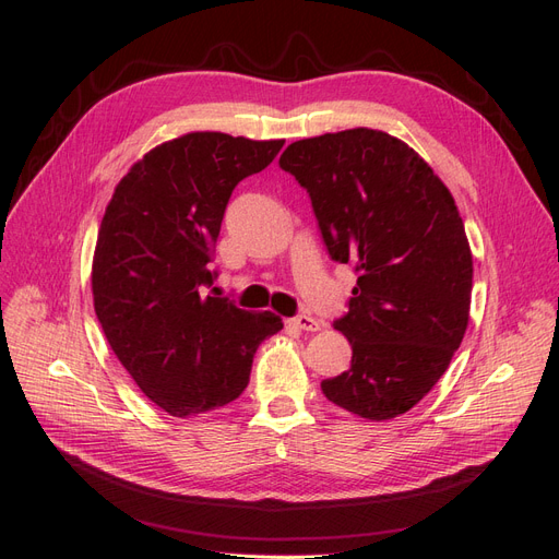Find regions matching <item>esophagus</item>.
Segmentation results:
<instances>
[{
    "instance_id": "esophagus-1",
    "label": "esophagus",
    "mask_w": 559,
    "mask_h": 559,
    "mask_svg": "<svg viewBox=\"0 0 559 559\" xmlns=\"http://www.w3.org/2000/svg\"><path fill=\"white\" fill-rule=\"evenodd\" d=\"M289 324L296 326V329H300V331H310V333H314V331L321 329L319 321H317L314 317H310V314H296V317L289 319Z\"/></svg>"
}]
</instances>
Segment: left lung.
<instances>
[{
  "label": "left lung",
  "mask_w": 559,
  "mask_h": 559,
  "mask_svg": "<svg viewBox=\"0 0 559 559\" xmlns=\"http://www.w3.org/2000/svg\"><path fill=\"white\" fill-rule=\"evenodd\" d=\"M280 167L308 191L329 257L357 273L333 321L352 364L321 392L364 419L408 413L468 324L473 259L454 198L408 144L368 128L294 142Z\"/></svg>",
  "instance_id": "left-lung-1"
}]
</instances>
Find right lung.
<instances>
[{
	"label": "right lung",
	"instance_id": "obj_1",
	"mask_svg": "<svg viewBox=\"0 0 559 559\" xmlns=\"http://www.w3.org/2000/svg\"><path fill=\"white\" fill-rule=\"evenodd\" d=\"M282 146L183 134L134 163L105 212L93 261L95 314L144 396L175 417L238 399L257 347L282 329L277 314L247 312L214 294L212 265L235 186L265 170Z\"/></svg>",
	"mask_w": 559,
	"mask_h": 559
}]
</instances>
